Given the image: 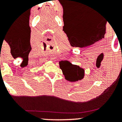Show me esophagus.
Masks as SVG:
<instances>
[{
    "instance_id": "34e87169",
    "label": "esophagus",
    "mask_w": 122,
    "mask_h": 122,
    "mask_svg": "<svg viewBox=\"0 0 122 122\" xmlns=\"http://www.w3.org/2000/svg\"><path fill=\"white\" fill-rule=\"evenodd\" d=\"M50 60H53V58H50Z\"/></svg>"
}]
</instances>
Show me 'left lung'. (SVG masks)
I'll list each match as a JSON object with an SVG mask.
<instances>
[{"mask_svg":"<svg viewBox=\"0 0 122 122\" xmlns=\"http://www.w3.org/2000/svg\"><path fill=\"white\" fill-rule=\"evenodd\" d=\"M60 67L65 76V79L69 81L75 82L80 80L84 76V70L79 66L73 65L69 61H60Z\"/></svg>","mask_w":122,"mask_h":122,"instance_id":"1","label":"left lung"}]
</instances>
